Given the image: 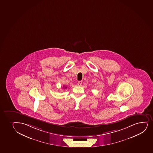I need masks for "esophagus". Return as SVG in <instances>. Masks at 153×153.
Returning a JSON list of instances; mask_svg holds the SVG:
<instances>
[{"label": "esophagus", "instance_id": "obj_1", "mask_svg": "<svg viewBox=\"0 0 153 153\" xmlns=\"http://www.w3.org/2000/svg\"><path fill=\"white\" fill-rule=\"evenodd\" d=\"M82 81H78L77 83L78 85V86H80L82 84Z\"/></svg>", "mask_w": 153, "mask_h": 153}]
</instances>
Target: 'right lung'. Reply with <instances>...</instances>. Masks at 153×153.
I'll return each mask as SVG.
<instances>
[{"label":"right lung","mask_w":153,"mask_h":153,"mask_svg":"<svg viewBox=\"0 0 153 153\" xmlns=\"http://www.w3.org/2000/svg\"><path fill=\"white\" fill-rule=\"evenodd\" d=\"M65 88H66V87H65Z\"/></svg>","instance_id":"right-lung-1"}]
</instances>
